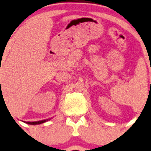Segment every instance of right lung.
<instances>
[{
  "label": "right lung",
  "mask_w": 151,
  "mask_h": 151,
  "mask_svg": "<svg viewBox=\"0 0 151 151\" xmlns=\"http://www.w3.org/2000/svg\"><path fill=\"white\" fill-rule=\"evenodd\" d=\"M50 120H51V118L45 119V120H42V121H33V122H31V121H27V122H26V121H24V122L26 123V124H30V125H37V124H43V123L47 122V121H50Z\"/></svg>",
  "instance_id": "1"
}]
</instances>
